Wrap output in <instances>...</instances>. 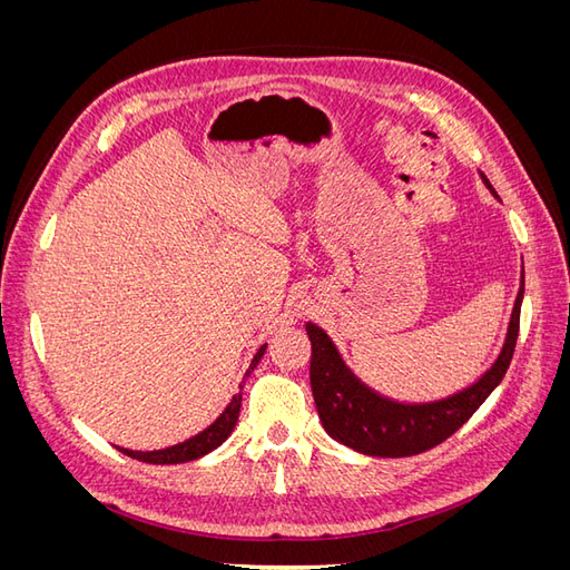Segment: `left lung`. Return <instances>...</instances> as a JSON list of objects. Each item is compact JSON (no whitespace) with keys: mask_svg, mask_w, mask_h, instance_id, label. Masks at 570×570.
<instances>
[{"mask_svg":"<svg viewBox=\"0 0 570 570\" xmlns=\"http://www.w3.org/2000/svg\"><path fill=\"white\" fill-rule=\"evenodd\" d=\"M482 183L497 197L490 180ZM525 271L515 295L504 344L492 366L478 381L430 402H400L377 392L352 371L333 337L321 325L306 323L312 340V390L325 433L350 450L366 456L402 459L433 450L469 421L480 404L502 383L519 340Z\"/></svg>","mask_w":570,"mask_h":570,"instance_id":"left-lung-1","label":"left lung"}]
</instances>
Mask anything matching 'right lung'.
<instances>
[{
	"label": "right lung",
	"instance_id": "right-lung-1",
	"mask_svg": "<svg viewBox=\"0 0 570 570\" xmlns=\"http://www.w3.org/2000/svg\"><path fill=\"white\" fill-rule=\"evenodd\" d=\"M266 347H268V344H264V347L254 354L245 377H249L254 373V368L258 366V361H262L264 354H266ZM243 390H245V383L239 385V392L233 394L230 404L223 409V413L212 425H206L202 433L187 438L185 442H178L174 446H166V450H154V452H135V450H124V446H118V450L124 452V454H128V456H132V459H137V461L157 463V465L187 463V461L202 459L204 454L214 452L216 446H220L223 442L230 438V433H233L235 425H237V419H239V406H243Z\"/></svg>",
	"mask_w": 570,
	"mask_h": 570
}]
</instances>
